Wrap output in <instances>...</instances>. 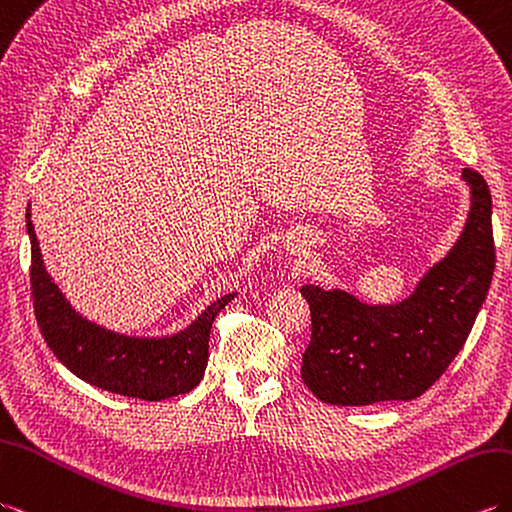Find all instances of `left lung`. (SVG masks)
Here are the masks:
<instances>
[{"label": "left lung", "instance_id": "left-lung-1", "mask_svg": "<svg viewBox=\"0 0 512 512\" xmlns=\"http://www.w3.org/2000/svg\"><path fill=\"white\" fill-rule=\"evenodd\" d=\"M462 178L473 196L467 227L410 299L364 305L342 290L301 288L312 316L301 377L320 401L371 406L417 399L467 342L491 288L495 242L489 185L471 168L462 170Z\"/></svg>", "mask_w": 512, "mask_h": 512}]
</instances>
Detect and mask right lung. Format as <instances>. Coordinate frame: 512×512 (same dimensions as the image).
<instances>
[{
	"label": "right lung",
	"mask_w": 512,
	"mask_h": 512,
	"mask_svg": "<svg viewBox=\"0 0 512 512\" xmlns=\"http://www.w3.org/2000/svg\"><path fill=\"white\" fill-rule=\"evenodd\" d=\"M32 259L30 294L34 316L52 353L82 382L124 397L163 401L185 395L205 375L213 320L235 294L211 303L192 325L172 338H128L89 323L71 310L47 277L37 235L26 213Z\"/></svg>",
	"instance_id": "right-lung-1"
}]
</instances>
